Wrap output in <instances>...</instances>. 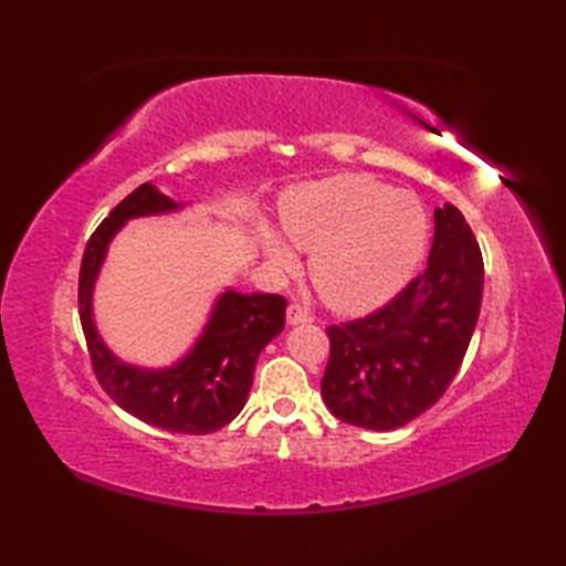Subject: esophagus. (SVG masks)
Instances as JSON below:
<instances>
[{"instance_id": "esophagus-1", "label": "esophagus", "mask_w": 566, "mask_h": 566, "mask_svg": "<svg viewBox=\"0 0 566 566\" xmlns=\"http://www.w3.org/2000/svg\"><path fill=\"white\" fill-rule=\"evenodd\" d=\"M311 318H314V316H311L302 304L286 306V323H290V326H296V323H308Z\"/></svg>"}]
</instances>
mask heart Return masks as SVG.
I'll list each match as a JSON object with an SVG mask.
<instances>
[{
    "instance_id": "heart-1",
    "label": "heart",
    "mask_w": 566,
    "mask_h": 566,
    "mask_svg": "<svg viewBox=\"0 0 566 566\" xmlns=\"http://www.w3.org/2000/svg\"><path fill=\"white\" fill-rule=\"evenodd\" d=\"M284 233L311 252L308 274L323 302L359 314L387 302L413 272L428 240V216L411 191L367 175H338L286 201ZM264 250L286 272L294 250L268 231Z\"/></svg>"
}]
</instances>
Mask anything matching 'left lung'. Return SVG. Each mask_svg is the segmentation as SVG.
Returning <instances> with one entry per match:
<instances>
[{
  "label": "left lung",
  "mask_w": 566,
  "mask_h": 566,
  "mask_svg": "<svg viewBox=\"0 0 566 566\" xmlns=\"http://www.w3.org/2000/svg\"><path fill=\"white\" fill-rule=\"evenodd\" d=\"M484 260L452 203L436 209L428 268L375 314L328 326V411L367 430L411 423L450 387L482 308Z\"/></svg>",
  "instance_id": "left-lung-1"
}]
</instances>
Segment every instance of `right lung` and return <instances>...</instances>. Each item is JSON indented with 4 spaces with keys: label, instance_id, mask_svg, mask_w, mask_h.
Returning <instances> with one entry per match:
<instances>
[{
    "label": "right lung",
    "instance_id": "1",
    "mask_svg": "<svg viewBox=\"0 0 566 566\" xmlns=\"http://www.w3.org/2000/svg\"><path fill=\"white\" fill-rule=\"evenodd\" d=\"M182 207L185 203H177L146 182L130 191L109 219L99 223L82 255L80 321L94 375L124 411L155 428L207 436L243 411L258 357L284 328L286 298L226 290L216 298L195 347L179 363L163 369L126 365L104 345L92 321V292L112 238L130 219L170 213Z\"/></svg>",
    "mask_w": 566,
    "mask_h": 566
}]
</instances>
